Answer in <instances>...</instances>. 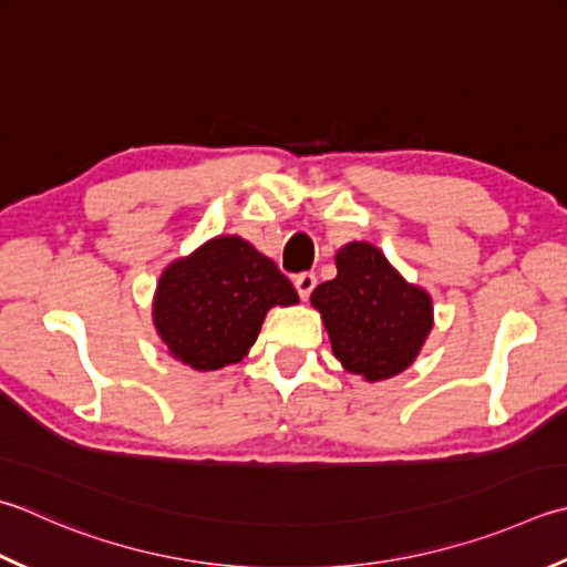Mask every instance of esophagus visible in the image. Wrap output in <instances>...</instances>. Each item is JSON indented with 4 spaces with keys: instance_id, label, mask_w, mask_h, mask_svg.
Returning <instances> with one entry per match:
<instances>
[{
    "instance_id": "esophagus-1",
    "label": "esophagus",
    "mask_w": 567,
    "mask_h": 567,
    "mask_svg": "<svg viewBox=\"0 0 567 567\" xmlns=\"http://www.w3.org/2000/svg\"><path fill=\"white\" fill-rule=\"evenodd\" d=\"M295 287H297V295L302 299H309V295H312V290L317 287V277L312 272H302L295 277Z\"/></svg>"
}]
</instances>
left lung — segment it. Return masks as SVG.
Masks as SVG:
<instances>
[{
  "label": "left lung",
  "mask_w": 567,
  "mask_h": 567,
  "mask_svg": "<svg viewBox=\"0 0 567 567\" xmlns=\"http://www.w3.org/2000/svg\"><path fill=\"white\" fill-rule=\"evenodd\" d=\"M337 277L309 302L321 315L337 361L363 381H388L415 363L435 324L427 290L408 282L365 240L337 250Z\"/></svg>",
  "instance_id": "8db88e82"
}]
</instances>
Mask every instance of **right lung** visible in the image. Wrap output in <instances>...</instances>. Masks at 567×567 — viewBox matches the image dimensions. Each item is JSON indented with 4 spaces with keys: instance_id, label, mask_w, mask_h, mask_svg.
I'll list each match as a JSON object with an SVG mask.
<instances>
[{
    "instance_id": "right-lung-1",
    "label": "right lung",
    "mask_w": 567,
    "mask_h": 567,
    "mask_svg": "<svg viewBox=\"0 0 567 567\" xmlns=\"http://www.w3.org/2000/svg\"><path fill=\"white\" fill-rule=\"evenodd\" d=\"M297 302L268 255L240 236H216L162 270L152 324L172 359L206 373L246 359L270 309Z\"/></svg>"
}]
</instances>
